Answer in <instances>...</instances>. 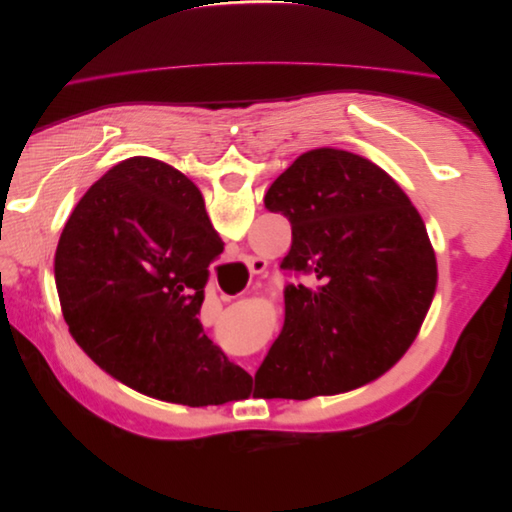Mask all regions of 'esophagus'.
<instances>
[{"mask_svg": "<svg viewBox=\"0 0 512 512\" xmlns=\"http://www.w3.org/2000/svg\"><path fill=\"white\" fill-rule=\"evenodd\" d=\"M252 273H262V271H265V262H260V260H252Z\"/></svg>", "mask_w": 512, "mask_h": 512, "instance_id": "34e87169", "label": "esophagus"}]
</instances>
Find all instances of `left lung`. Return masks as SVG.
I'll return each mask as SVG.
<instances>
[{
  "label": "left lung",
  "mask_w": 512,
  "mask_h": 512,
  "mask_svg": "<svg viewBox=\"0 0 512 512\" xmlns=\"http://www.w3.org/2000/svg\"><path fill=\"white\" fill-rule=\"evenodd\" d=\"M292 226L282 269L286 318L256 371L254 397L309 399L363 386L391 369L421 329L438 267L423 218L380 166L312 149L265 194Z\"/></svg>",
  "instance_id": "1"
}]
</instances>
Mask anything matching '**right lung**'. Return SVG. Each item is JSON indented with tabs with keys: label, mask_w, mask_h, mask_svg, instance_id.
Segmentation results:
<instances>
[{
	"label": "right lung",
	"mask_w": 512,
	"mask_h": 512,
	"mask_svg": "<svg viewBox=\"0 0 512 512\" xmlns=\"http://www.w3.org/2000/svg\"><path fill=\"white\" fill-rule=\"evenodd\" d=\"M224 243L196 185L153 158H130L74 207L55 252L70 333L104 371L149 397L220 406L250 395L196 318Z\"/></svg>",
	"instance_id": "add662e5"
}]
</instances>
